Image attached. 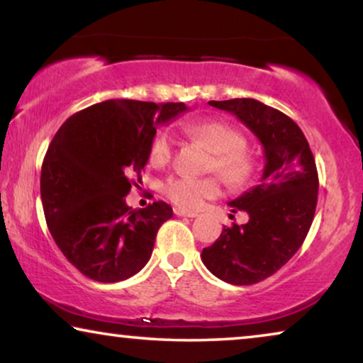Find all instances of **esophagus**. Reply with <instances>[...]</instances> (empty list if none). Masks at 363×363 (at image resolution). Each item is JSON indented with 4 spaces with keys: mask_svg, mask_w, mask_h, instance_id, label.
<instances>
[{
    "mask_svg": "<svg viewBox=\"0 0 363 363\" xmlns=\"http://www.w3.org/2000/svg\"><path fill=\"white\" fill-rule=\"evenodd\" d=\"M173 213H175L177 216H188V218L198 216L196 211H186V210H183V208H173Z\"/></svg>",
    "mask_w": 363,
    "mask_h": 363,
    "instance_id": "esophagus-1",
    "label": "esophagus"
}]
</instances>
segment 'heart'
I'll return each mask as SVG.
<instances>
[{"instance_id":"b5f03b06","label":"heart","mask_w":363,"mask_h":363,"mask_svg":"<svg viewBox=\"0 0 363 363\" xmlns=\"http://www.w3.org/2000/svg\"><path fill=\"white\" fill-rule=\"evenodd\" d=\"M188 137L205 143L215 153L211 168L223 177V180L233 186L245 185L255 172V160L245 150L246 138L242 133L230 125L228 122L215 121H191L182 125ZM173 137L170 130L163 128L153 137L150 145L152 163L162 165L172 158ZM162 191L175 203V205L196 210L203 201L220 195L221 185L215 177L191 178L183 175H173L162 183Z\"/></svg>"}]
</instances>
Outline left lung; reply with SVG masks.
Instances as JSON below:
<instances>
[{"mask_svg":"<svg viewBox=\"0 0 363 363\" xmlns=\"http://www.w3.org/2000/svg\"><path fill=\"white\" fill-rule=\"evenodd\" d=\"M236 116L264 148L259 185L230 201L233 213L246 211V225L223 228L201 252L203 264L221 281L256 284L279 271L304 242L314 220L319 178L309 143L299 125L256 99L210 101Z\"/></svg>","mask_w":363,"mask_h":363,"instance_id":"obj_1","label":"left lung"}]
</instances>
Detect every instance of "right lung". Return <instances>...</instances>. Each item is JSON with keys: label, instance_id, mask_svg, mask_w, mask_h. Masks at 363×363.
Instances as JSON below:
<instances>
[{"label": "right lung", "instance_id": "add662e5", "mask_svg": "<svg viewBox=\"0 0 363 363\" xmlns=\"http://www.w3.org/2000/svg\"><path fill=\"white\" fill-rule=\"evenodd\" d=\"M183 102L111 99L62 123L41 168V200L59 250L84 276L125 281L150 259L157 231L173 216L165 201L132 210L125 196L147 165L158 125Z\"/></svg>", "mask_w": 363, "mask_h": 363}]
</instances>
